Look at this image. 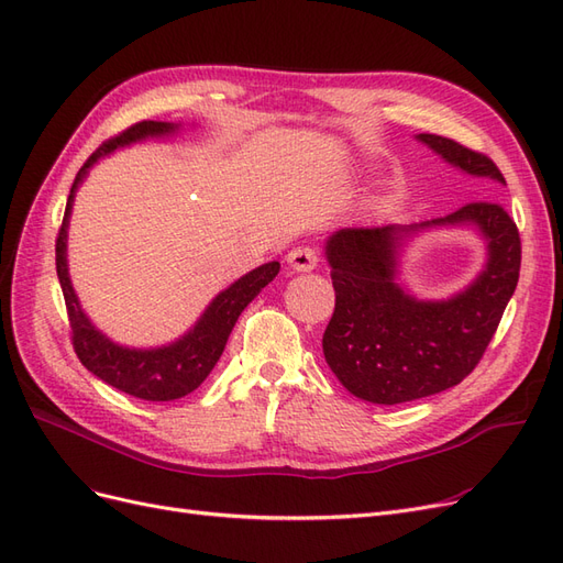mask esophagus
Returning <instances> with one entry per match:
<instances>
[{"label":"esophagus","instance_id":"1","mask_svg":"<svg viewBox=\"0 0 563 563\" xmlns=\"http://www.w3.org/2000/svg\"><path fill=\"white\" fill-rule=\"evenodd\" d=\"M286 263L296 272H312L319 263L317 251L310 246H296L291 253L286 255Z\"/></svg>","mask_w":563,"mask_h":563}]
</instances>
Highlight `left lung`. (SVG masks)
I'll list each match as a JSON object with an SVG mask.
<instances>
[{
    "instance_id": "8db88e82",
    "label": "left lung",
    "mask_w": 563,
    "mask_h": 563,
    "mask_svg": "<svg viewBox=\"0 0 563 563\" xmlns=\"http://www.w3.org/2000/svg\"><path fill=\"white\" fill-rule=\"evenodd\" d=\"M416 139L460 172L505 185L482 152L434 133ZM434 227H474L487 242L485 269L446 301L416 299L398 284L405 242ZM327 261L335 288L327 364L354 397L395 406L444 391L479 364L517 288L521 240L500 203L484 199L424 223L343 228L327 240Z\"/></svg>"
}]
</instances>
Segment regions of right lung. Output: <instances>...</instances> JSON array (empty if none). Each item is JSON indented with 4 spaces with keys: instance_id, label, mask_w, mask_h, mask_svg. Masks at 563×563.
Wrapping results in <instances>:
<instances>
[{
    "instance_id": "1",
    "label": "right lung",
    "mask_w": 563,
    "mask_h": 563,
    "mask_svg": "<svg viewBox=\"0 0 563 563\" xmlns=\"http://www.w3.org/2000/svg\"><path fill=\"white\" fill-rule=\"evenodd\" d=\"M178 129L180 124L172 122H139L100 145L87 159V164L79 168L70 197H67L63 225L56 240V272L63 288L67 317H70L73 345L79 362L100 380H106L108 385L126 391V395L145 401L180 399L207 380L216 362L220 360V354L225 350V343L236 319H240L246 305L258 296L279 272L277 261L251 269L249 275L230 284L225 291H220L211 300L209 308L203 310V314L197 319L190 331L174 340V343L162 347L141 350L117 345L114 340H110L103 331H98L91 319L84 314L70 282V272H67V225H70V213L79 183L87 178L89 168L100 157L110 155L117 147H126L145 139H166V135L178 133Z\"/></svg>"
}]
</instances>
